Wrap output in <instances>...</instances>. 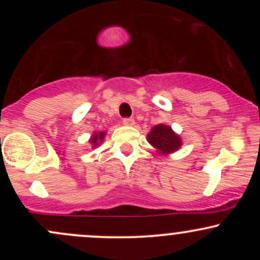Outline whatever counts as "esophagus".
<instances>
[{
  "instance_id": "esophagus-1",
  "label": "esophagus",
  "mask_w": 260,
  "mask_h": 260,
  "mask_svg": "<svg viewBox=\"0 0 260 260\" xmlns=\"http://www.w3.org/2000/svg\"><path fill=\"white\" fill-rule=\"evenodd\" d=\"M123 124H126V126H133V124H134V118L133 117L123 118Z\"/></svg>"
}]
</instances>
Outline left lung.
I'll return each mask as SVG.
<instances>
[{"mask_svg": "<svg viewBox=\"0 0 260 260\" xmlns=\"http://www.w3.org/2000/svg\"><path fill=\"white\" fill-rule=\"evenodd\" d=\"M148 140L154 148L164 154L172 153L181 147V139L177 134L165 124H157L148 134Z\"/></svg>", "mask_w": 260, "mask_h": 260, "instance_id": "left-lung-1", "label": "left lung"}]
</instances>
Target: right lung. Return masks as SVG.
Listing matches in <instances>:
<instances>
[{"label": "right lung", "instance_id": "obj_1", "mask_svg": "<svg viewBox=\"0 0 260 260\" xmlns=\"http://www.w3.org/2000/svg\"><path fill=\"white\" fill-rule=\"evenodd\" d=\"M104 137H105V133H104V132L94 133V136H92L91 139H90V143H91V144H94V147H95V145H98V143L101 142V140L104 139Z\"/></svg>", "mask_w": 260, "mask_h": 260}]
</instances>
